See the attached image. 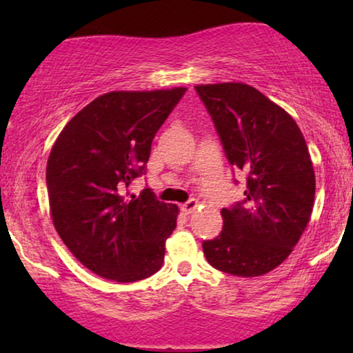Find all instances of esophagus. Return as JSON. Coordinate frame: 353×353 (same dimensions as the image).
<instances>
[{"label":"esophagus","mask_w":353,"mask_h":353,"mask_svg":"<svg viewBox=\"0 0 353 353\" xmlns=\"http://www.w3.org/2000/svg\"><path fill=\"white\" fill-rule=\"evenodd\" d=\"M180 209H181V212L185 215H190V214H192V212L197 209V201L190 199L188 202H185V204H181Z\"/></svg>","instance_id":"esophagus-1"}]
</instances>
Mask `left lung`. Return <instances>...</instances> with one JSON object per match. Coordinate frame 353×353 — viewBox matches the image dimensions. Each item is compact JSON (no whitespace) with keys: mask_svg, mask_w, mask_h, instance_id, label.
Wrapping results in <instances>:
<instances>
[{"mask_svg":"<svg viewBox=\"0 0 353 353\" xmlns=\"http://www.w3.org/2000/svg\"><path fill=\"white\" fill-rule=\"evenodd\" d=\"M223 144L248 178L244 201L221 209L223 230L202 249L212 267L252 278L281 265L308 225L315 172L303 134L286 110L244 83L194 86Z\"/></svg>","mask_w":353,"mask_h":353,"instance_id":"obj_1","label":"left lung"}]
</instances>
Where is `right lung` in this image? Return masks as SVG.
Wrapping results in <instances>:
<instances>
[{"instance_id":"add662e5","label":"right lung","mask_w":353,"mask_h":353,"mask_svg":"<svg viewBox=\"0 0 353 353\" xmlns=\"http://www.w3.org/2000/svg\"><path fill=\"white\" fill-rule=\"evenodd\" d=\"M186 88L110 91L80 110L51 149L46 186L52 223L75 259L99 276L133 283L162 267L178 207L151 188H127L146 173L151 144Z\"/></svg>"}]
</instances>
